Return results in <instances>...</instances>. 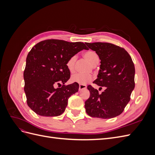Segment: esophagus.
<instances>
[{"instance_id":"obj_1","label":"esophagus","mask_w":155,"mask_h":155,"mask_svg":"<svg viewBox=\"0 0 155 155\" xmlns=\"http://www.w3.org/2000/svg\"><path fill=\"white\" fill-rule=\"evenodd\" d=\"M87 88V85H79V91H81L83 89H85Z\"/></svg>"}]
</instances>
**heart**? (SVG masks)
I'll list each match as a JSON object with an SVG mask.
<instances>
[{"instance_id":"obj_1","label":"heart","mask_w":155,"mask_h":155,"mask_svg":"<svg viewBox=\"0 0 155 155\" xmlns=\"http://www.w3.org/2000/svg\"><path fill=\"white\" fill-rule=\"evenodd\" d=\"M84 57H85L89 62L91 64H94L99 61V58L97 54L94 51H87L84 54ZM76 56L73 55L70 57L67 62V67L69 71L72 72L74 68V64L76 61ZM92 80V76L90 75H85L82 74H75L71 78V81L74 83H77L81 85H85L89 81Z\"/></svg>"}]
</instances>
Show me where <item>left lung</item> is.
<instances>
[{
	"mask_svg": "<svg viewBox=\"0 0 155 155\" xmlns=\"http://www.w3.org/2000/svg\"><path fill=\"white\" fill-rule=\"evenodd\" d=\"M85 44L96 51L101 60L97 78L93 83L105 88L99 94L91 85L87 87L91 95L85 102L86 112L94 118H114L122 113L134 88L133 60L124 48L113 44L100 42Z\"/></svg>",
	"mask_w": 155,
	"mask_h": 155,
	"instance_id": "8db88e82",
	"label": "left lung"
}]
</instances>
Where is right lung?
Segmentation results:
<instances>
[{"mask_svg": "<svg viewBox=\"0 0 155 155\" xmlns=\"http://www.w3.org/2000/svg\"><path fill=\"white\" fill-rule=\"evenodd\" d=\"M83 49L88 50L81 42L58 39L41 41L31 48L26 58L24 90L28 105L37 114L58 116L64 112L68 98L79 89L77 83L64 85L70 77L67 62ZM61 83V87L54 88Z\"/></svg>", "mask_w": 155, "mask_h": 155, "instance_id": "add662e5", "label": "right lung"}]
</instances>
